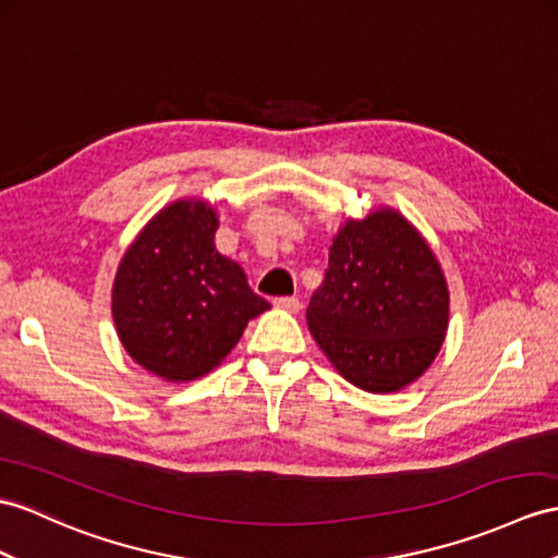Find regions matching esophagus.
I'll return each mask as SVG.
<instances>
[{
	"label": "esophagus",
	"instance_id": "obj_1",
	"mask_svg": "<svg viewBox=\"0 0 558 558\" xmlns=\"http://www.w3.org/2000/svg\"><path fill=\"white\" fill-rule=\"evenodd\" d=\"M275 307L279 310H287V312H298L301 310V301L293 295H283V298H275Z\"/></svg>",
	"mask_w": 558,
	"mask_h": 558
}]
</instances>
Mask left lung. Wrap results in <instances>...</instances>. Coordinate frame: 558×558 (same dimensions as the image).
Returning a JSON list of instances; mask_svg holds the SVG:
<instances>
[{
  "label": "left lung",
  "mask_w": 558,
  "mask_h": 558,
  "mask_svg": "<svg viewBox=\"0 0 558 558\" xmlns=\"http://www.w3.org/2000/svg\"><path fill=\"white\" fill-rule=\"evenodd\" d=\"M447 322L450 289L424 234L390 206L348 217L307 307L333 369L366 392H398L436 360Z\"/></svg>",
  "instance_id": "8db88e82"
}]
</instances>
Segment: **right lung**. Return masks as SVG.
Wrapping results in <instances>:
<instances>
[{
	"label": "right lung",
	"mask_w": 558,
	"mask_h": 558,
	"mask_svg": "<svg viewBox=\"0 0 558 558\" xmlns=\"http://www.w3.org/2000/svg\"><path fill=\"white\" fill-rule=\"evenodd\" d=\"M217 210L177 198L134 236L118 265L111 312L128 355L162 381L213 372L248 322L269 310L246 271L215 248Z\"/></svg>",
	"instance_id": "obj_1"
}]
</instances>
